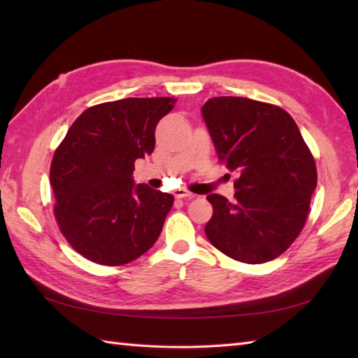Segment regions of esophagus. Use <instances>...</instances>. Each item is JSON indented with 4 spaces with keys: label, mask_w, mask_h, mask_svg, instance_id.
Masks as SVG:
<instances>
[{
    "label": "esophagus",
    "mask_w": 358,
    "mask_h": 358,
    "mask_svg": "<svg viewBox=\"0 0 358 358\" xmlns=\"http://www.w3.org/2000/svg\"><path fill=\"white\" fill-rule=\"evenodd\" d=\"M173 195L177 196V199H187V200H191L192 196H194V194H192V192H189L187 189H185V187H178V189H175V191H173Z\"/></svg>",
    "instance_id": "esophagus-1"
}]
</instances>
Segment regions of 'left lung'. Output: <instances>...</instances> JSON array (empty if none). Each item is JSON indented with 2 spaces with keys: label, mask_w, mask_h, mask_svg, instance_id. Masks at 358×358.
<instances>
[{
  "label": "left lung",
  "mask_w": 358,
  "mask_h": 358,
  "mask_svg": "<svg viewBox=\"0 0 358 358\" xmlns=\"http://www.w3.org/2000/svg\"><path fill=\"white\" fill-rule=\"evenodd\" d=\"M201 115L218 158L238 172L235 200L208 195L204 232L218 250L249 264L271 262L299 237L317 187L314 157L292 117L241 96L209 98Z\"/></svg>",
  "instance_id": "left-lung-1"
}]
</instances>
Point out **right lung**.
Listing matches in <instances>:
<instances>
[{"label":"right lung","instance_id":"obj_1","mask_svg":"<svg viewBox=\"0 0 358 358\" xmlns=\"http://www.w3.org/2000/svg\"><path fill=\"white\" fill-rule=\"evenodd\" d=\"M177 100L124 98L89 108L73 121L50 164L55 217L87 260L120 266L155 245L173 196L136 185L135 159L155 148V127Z\"/></svg>","mask_w":358,"mask_h":358}]
</instances>
